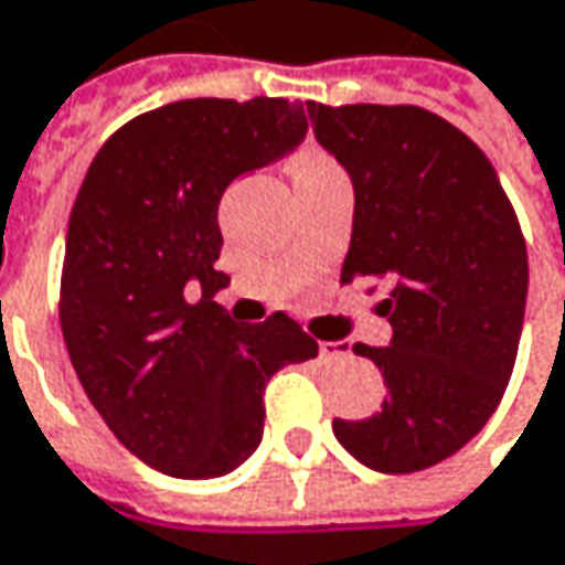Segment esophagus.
<instances>
[{
	"label": "esophagus",
	"instance_id": "1",
	"mask_svg": "<svg viewBox=\"0 0 565 565\" xmlns=\"http://www.w3.org/2000/svg\"><path fill=\"white\" fill-rule=\"evenodd\" d=\"M320 355L323 359H349L352 355V345L345 339H339V342H320Z\"/></svg>",
	"mask_w": 565,
	"mask_h": 565
}]
</instances>
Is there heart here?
<instances>
[{
    "label": "heart",
    "mask_w": 565,
    "mask_h": 565,
    "mask_svg": "<svg viewBox=\"0 0 565 565\" xmlns=\"http://www.w3.org/2000/svg\"><path fill=\"white\" fill-rule=\"evenodd\" d=\"M323 172H339L333 160H327L323 153H301L298 163H295V179H305V175H323Z\"/></svg>",
    "instance_id": "b5f03b06"
}]
</instances>
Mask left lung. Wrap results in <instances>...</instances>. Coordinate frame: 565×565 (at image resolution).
Returning <instances> with one entry per match:
<instances>
[{
	"mask_svg": "<svg viewBox=\"0 0 565 565\" xmlns=\"http://www.w3.org/2000/svg\"><path fill=\"white\" fill-rule=\"evenodd\" d=\"M315 138L355 188L342 282L386 286V349L355 342L386 380L371 418L333 422L361 466L408 475L459 452L510 383L529 254L484 150L422 106L308 103Z\"/></svg>",
	"mask_w": 565,
	"mask_h": 565,
	"instance_id": "8db88e82",
	"label": "left lung"
}]
</instances>
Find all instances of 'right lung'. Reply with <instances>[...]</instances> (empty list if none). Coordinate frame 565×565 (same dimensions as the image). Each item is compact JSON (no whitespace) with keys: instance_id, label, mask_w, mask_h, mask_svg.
I'll list each match as a JSON object with an SVG mask.
<instances>
[{"instance_id":"obj_1","label":"right lung","mask_w":565,"mask_h":565,"mask_svg":"<svg viewBox=\"0 0 565 565\" xmlns=\"http://www.w3.org/2000/svg\"><path fill=\"white\" fill-rule=\"evenodd\" d=\"M305 135V109L282 97L179 99L121 125L77 191L58 298L65 349L119 444L172 478L242 466L264 437L267 380L317 355L282 311L238 323L213 301L228 282L216 270L223 191Z\"/></svg>"}]
</instances>
